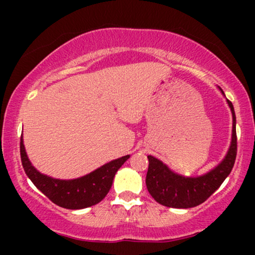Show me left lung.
Masks as SVG:
<instances>
[{
    "instance_id": "obj_1",
    "label": "left lung",
    "mask_w": 255,
    "mask_h": 255,
    "mask_svg": "<svg viewBox=\"0 0 255 255\" xmlns=\"http://www.w3.org/2000/svg\"><path fill=\"white\" fill-rule=\"evenodd\" d=\"M221 92V87H219ZM231 114H233V134L231 144L227 156L211 171L201 176L188 177L176 174L164 163L157 158L147 156L148 170L146 175V187L152 198L166 207L174 209H189L203 204L210 198L229 176L236 159L238 151V137H236V116L233 103L227 99Z\"/></svg>"
}]
</instances>
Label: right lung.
Masks as SVG:
<instances>
[{"mask_svg":"<svg viewBox=\"0 0 255 255\" xmlns=\"http://www.w3.org/2000/svg\"><path fill=\"white\" fill-rule=\"evenodd\" d=\"M20 156L24 170L34 186L54 204L68 210H80L98 204L110 191L115 174L129 158L124 156L102 165L95 171L74 180H58L39 171L31 164L24 141L20 140Z\"/></svg>","mask_w":255,"mask_h":255,"instance_id":"right-lung-1","label":"right lung"}]
</instances>
